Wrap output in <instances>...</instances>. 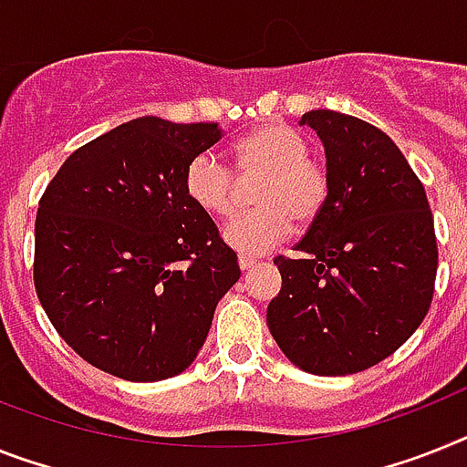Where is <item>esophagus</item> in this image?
<instances>
[{
    "label": "esophagus",
    "mask_w": 467,
    "mask_h": 467,
    "mask_svg": "<svg viewBox=\"0 0 467 467\" xmlns=\"http://www.w3.org/2000/svg\"><path fill=\"white\" fill-rule=\"evenodd\" d=\"M255 265H257V260H253V257L238 255V267H241L243 272H245V269H250V267H255Z\"/></svg>",
    "instance_id": "1"
}]
</instances>
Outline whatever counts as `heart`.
I'll use <instances>...</instances> for the list:
<instances>
[{
	"instance_id": "obj_1",
	"label": "heart",
	"mask_w": 467,
	"mask_h": 467,
	"mask_svg": "<svg viewBox=\"0 0 467 467\" xmlns=\"http://www.w3.org/2000/svg\"><path fill=\"white\" fill-rule=\"evenodd\" d=\"M307 140L284 123H265L231 145L238 173H265L257 186V210L229 219L222 238L241 255H262L294 231L310 224L329 198V171L317 157L307 155ZM186 195L192 205L226 217L234 210L236 179L234 171L212 152L192 157L183 176Z\"/></svg>"
}]
</instances>
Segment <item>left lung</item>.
I'll use <instances>...</instances> for the list:
<instances>
[{
    "label": "left lung",
    "mask_w": 467,
    "mask_h": 467,
    "mask_svg": "<svg viewBox=\"0 0 467 467\" xmlns=\"http://www.w3.org/2000/svg\"><path fill=\"white\" fill-rule=\"evenodd\" d=\"M325 145L329 198L279 255L281 291L267 327L284 356L310 375H356L381 363L425 319L437 238L425 188L396 142L372 123L331 109L303 114Z\"/></svg>",
    "instance_id": "8db88e82"
}]
</instances>
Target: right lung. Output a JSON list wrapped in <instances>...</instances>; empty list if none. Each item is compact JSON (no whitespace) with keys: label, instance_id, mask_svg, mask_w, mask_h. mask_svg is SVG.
<instances>
[{"label":"right lung","instance_id":"1","mask_svg":"<svg viewBox=\"0 0 467 467\" xmlns=\"http://www.w3.org/2000/svg\"><path fill=\"white\" fill-rule=\"evenodd\" d=\"M219 138L217 123L133 119L76 150L42 195L35 291L59 337L102 372L181 375L241 276L183 186L188 161Z\"/></svg>","mask_w":467,"mask_h":467}]
</instances>
